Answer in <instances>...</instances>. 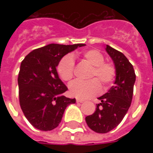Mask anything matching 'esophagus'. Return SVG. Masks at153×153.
Masks as SVG:
<instances>
[{"mask_svg":"<svg viewBox=\"0 0 153 153\" xmlns=\"http://www.w3.org/2000/svg\"><path fill=\"white\" fill-rule=\"evenodd\" d=\"M76 102H77L83 103V102H84V100H83V99H79V98H76Z\"/></svg>","mask_w":153,"mask_h":153,"instance_id":"esophagus-1","label":"esophagus"}]
</instances>
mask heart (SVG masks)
Wrapping results in <instances>:
<instances>
[{"label": "heart", "mask_w": 153, "mask_h": 153, "mask_svg": "<svg viewBox=\"0 0 153 153\" xmlns=\"http://www.w3.org/2000/svg\"><path fill=\"white\" fill-rule=\"evenodd\" d=\"M81 56L86 62L93 65L89 78L96 77L88 81L74 80L69 85L70 95L78 98H88L90 97L97 95L101 92V83H102L105 88L112 83L116 75L115 65L111 62L104 61V56L99 51L95 49L84 51ZM58 73L61 79L65 81H69L74 76V60L72 56L66 55L60 60L58 64Z\"/></svg>", "instance_id": "b5f03b06"}]
</instances>
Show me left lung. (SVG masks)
Instances as JSON below:
<instances>
[{"mask_svg": "<svg viewBox=\"0 0 153 153\" xmlns=\"http://www.w3.org/2000/svg\"><path fill=\"white\" fill-rule=\"evenodd\" d=\"M106 52L112 59L115 70V85L102 97L96 111L88 115V126L96 133H108L122 121L131 105L136 75L134 67L124 54L106 45Z\"/></svg>", "mask_w": 153, "mask_h": 153, "instance_id": "8db88e82", "label": "left lung"}]
</instances>
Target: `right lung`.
Returning <instances> with one entry per match:
<instances>
[{
	"mask_svg": "<svg viewBox=\"0 0 153 153\" xmlns=\"http://www.w3.org/2000/svg\"><path fill=\"white\" fill-rule=\"evenodd\" d=\"M85 44H49L32 51L23 60L19 73V104L25 117L42 131L56 128L65 110L75 103L63 96L68 88L59 78L56 67L61 58Z\"/></svg>",
	"mask_w": 153,
	"mask_h": 153,
	"instance_id": "right-lung-1",
	"label": "right lung"
}]
</instances>
